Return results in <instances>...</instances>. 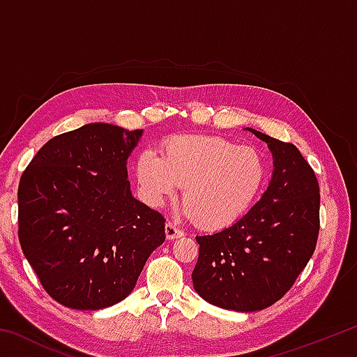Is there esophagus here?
I'll list each match as a JSON object with an SVG mask.
<instances>
[{"label": "esophagus", "mask_w": 357, "mask_h": 357, "mask_svg": "<svg viewBox=\"0 0 357 357\" xmlns=\"http://www.w3.org/2000/svg\"><path fill=\"white\" fill-rule=\"evenodd\" d=\"M183 231H181L179 228H176L173 225V223H170L168 222L167 225H165V236H167V239L168 241H172V239H176V238H181L183 236Z\"/></svg>", "instance_id": "obj_1"}]
</instances>
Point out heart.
Here are the masks:
<instances>
[{"mask_svg": "<svg viewBox=\"0 0 357 357\" xmlns=\"http://www.w3.org/2000/svg\"><path fill=\"white\" fill-rule=\"evenodd\" d=\"M151 206H162L184 185V213L204 229L236 223L261 195L268 165L258 149L220 137L174 135L162 155L144 149L135 167Z\"/></svg>", "mask_w": 357, "mask_h": 357, "instance_id": "heart-1", "label": "heart"}]
</instances>
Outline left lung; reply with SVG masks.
I'll return each mask as SVG.
<instances>
[{"mask_svg":"<svg viewBox=\"0 0 357 357\" xmlns=\"http://www.w3.org/2000/svg\"><path fill=\"white\" fill-rule=\"evenodd\" d=\"M268 144L273 178L244 217L206 236L192 273L195 291L215 307L257 312L285 296L317 247L319 187L315 173L291 143L247 128Z\"/></svg>","mask_w":357,"mask_h":357,"instance_id":"8db88e82","label":"left lung"}]
</instances>
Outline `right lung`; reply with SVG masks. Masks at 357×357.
I'll return each mask as SVG.
<instances>
[{"label":"right lung","instance_id":"right-lung-1","mask_svg":"<svg viewBox=\"0 0 357 357\" xmlns=\"http://www.w3.org/2000/svg\"><path fill=\"white\" fill-rule=\"evenodd\" d=\"M143 129L84 124L42 146L19 185V239L45 291L75 310L118 304L135 288L165 219L138 202L128 159Z\"/></svg>","mask_w":357,"mask_h":357}]
</instances>
